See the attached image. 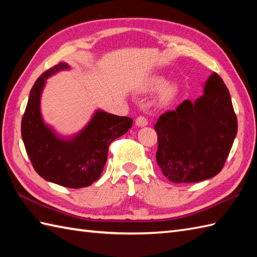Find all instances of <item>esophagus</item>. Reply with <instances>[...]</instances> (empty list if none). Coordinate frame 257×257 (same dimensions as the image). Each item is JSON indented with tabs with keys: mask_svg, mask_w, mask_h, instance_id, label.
<instances>
[{
	"mask_svg": "<svg viewBox=\"0 0 257 257\" xmlns=\"http://www.w3.org/2000/svg\"><path fill=\"white\" fill-rule=\"evenodd\" d=\"M136 124L138 127H145V125L148 124V119H147L145 116H139L137 119H136Z\"/></svg>",
	"mask_w": 257,
	"mask_h": 257,
	"instance_id": "obj_1",
	"label": "esophagus"
}]
</instances>
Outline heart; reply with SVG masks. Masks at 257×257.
Segmentation results:
<instances>
[{"label": "heart", "instance_id": "b5f03b06", "mask_svg": "<svg viewBox=\"0 0 257 257\" xmlns=\"http://www.w3.org/2000/svg\"><path fill=\"white\" fill-rule=\"evenodd\" d=\"M165 78L157 76V77H151L145 85V90H156L161 88L159 95H158V101L161 105H166V103L170 102L174 96L177 95L178 91V87L176 84H165Z\"/></svg>", "mask_w": 257, "mask_h": 257}]
</instances>
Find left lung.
Listing matches in <instances>:
<instances>
[{
  "label": "left lung",
  "mask_w": 257,
  "mask_h": 257,
  "mask_svg": "<svg viewBox=\"0 0 257 257\" xmlns=\"http://www.w3.org/2000/svg\"><path fill=\"white\" fill-rule=\"evenodd\" d=\"M155 130L157 162L171 182H199L216 176L237 133L236 114L224 81L213 73L203 95L162 113Z\"/></svg>",
  "instance_id": "obj_1"
}]
</instances>
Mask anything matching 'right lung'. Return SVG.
Masks as SVG:
<instances>
[{
	"instance_id": "right-lung-1",
	"label": "right lung",
	"mask_w": 257,
	"mask_h": 257,
	"mask_svg": "<svg viewBox=\"0 0 257 257\" xmlns=\"http://www.w3.org/2000/svg\"><path fill=\"white\" fill-rule=\"evenodd\" d=\"M68 68L66 63H59L37 78L22 118L21 132L32 166L43 179L66 188L79 189L99 179L109 146L127 133L134 121L129 117L97 110L89 123L75 137L59 138L43 121L41 94L46 78Z\"/></svg>"
}]
</instances>
